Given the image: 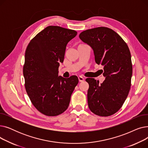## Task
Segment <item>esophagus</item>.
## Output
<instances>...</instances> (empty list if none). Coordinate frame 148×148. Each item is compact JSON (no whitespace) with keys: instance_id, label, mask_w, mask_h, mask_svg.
<instances>
[{"instance_id":"obj_1","label":"esophagus","mask_w":148,"mask_h":148,"mask_svg":"<svg viewBox=\"0 0 148 148\" xmlns=\"http://www.w3.org/2000/svg\"><path fill=\"white\" fill-rule=\"evenodd\" d=\"M78 78H79V80L80 82H83L84 80V79L83 78L82 76H79Z\"/></svg>"}]
</instances>
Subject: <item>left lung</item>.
I'll use <instances>...</instances> for the list:
<instances>
[{"label": "left lung", "mask_w": 148, "mask_h": 148, "mask_svg": "<svg viewBox=\"0 0 148 148\" xmlns=\"http://www.w3.org/2000/svg\"><path fill=\"white\" fill-rule=\"evenodd\" d=\"M80 40L94 50L95 62L104 66L105 80L101 84L88 78V103L90 111L99 116H111L122 107L131 86L133 66L127 43L116 32L106 27L88 29Z\"/></svg>", "instance_id": "left-lung-1"}]
</instances>
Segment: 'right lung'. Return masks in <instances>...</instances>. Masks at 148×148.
Returning a JSON list of instances; mask_svg holds the SVG:
<instances>
[{
    "mask_svg": "<svg viewBox=\"0 0 148 148\" xmlns=\"http://www.w3.org/2000/svg\"><path fill=\"white\" fill-rule=\"evenodd\" d=\"M77 34L75 30L49 26L29 43L25 52L23 75L25 88L32 104L41 113L55 116L64 112L79 83L78 77L58 75L66 46Z\"/></svg>",
    "mask_w": 148,
    "mask_h": 148,
    "instance_id": "add662e5",
    "label": "right lung"
}]
</instances>
